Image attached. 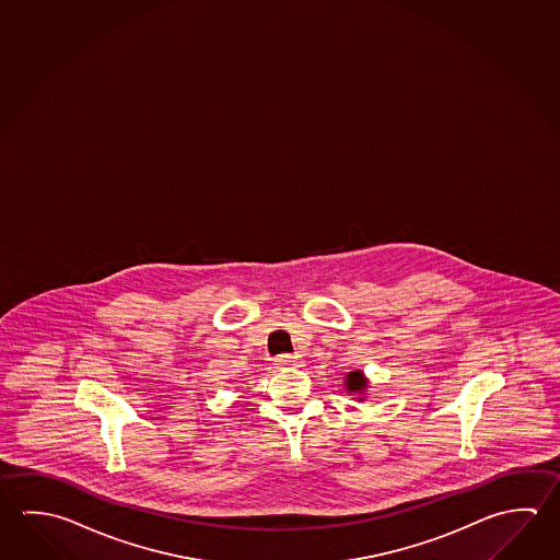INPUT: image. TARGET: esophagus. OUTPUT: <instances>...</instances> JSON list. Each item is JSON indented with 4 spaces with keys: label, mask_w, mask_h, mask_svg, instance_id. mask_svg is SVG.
Segmentation results:
<instances>
[{
    "label": "esophagus",
    "mask_w": 560,
    "mask_h": 560,
    "mask_svg": "<svg viewBox=\"0 0 560 560\" xmlns=\"http://www.w3.org/2000/svg\"><path fill=\"white\" fill-rule=\"evenodd\" d=\"M277 365L279 368H299L301 363H303V360H301V355H296V353H283V355H279L276 360Z\"/></svg>",
    "instance_id": "esophagus-1"
}]
</instances>
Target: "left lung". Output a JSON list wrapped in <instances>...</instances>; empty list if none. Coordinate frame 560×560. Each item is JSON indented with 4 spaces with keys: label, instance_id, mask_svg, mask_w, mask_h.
<instances>
[{
    "label": "left lung",
    "instance_id": "1",
    "mask_svg": "<svg viewBox=\"0 0 560 560\" xmlns=\"http://www.w3.org/2000/svg\"><path fill=\"white\" fill-rule=\"evenodd\" d=\"M346 389H348V393H358L360 395L358 401H363L362 395L368 389V380L363 377V373L360 370L346 375Z\"/></svg>",
    "mask_w": 560,
    "mask_h": 560
}]
</instances>
